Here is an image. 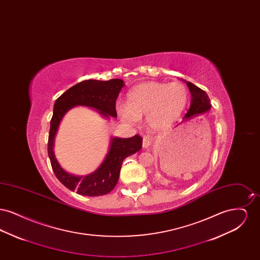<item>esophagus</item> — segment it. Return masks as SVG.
<instances>
[{"label": "esophagus", "mask_w": 260, "mask_h": 260, "mask_svg": "<svg viewBox=\"0 0 260 260\" xmlns=\"http://www.w3.org/2000/svg\"><path fill=\"white\" fill-rule=\"evenodd\" d=\"M151 145V139L148 137H143L142 139V147L144 149H148Z\"/></svg>", "instance_id": "34e87169"}]
</instances>
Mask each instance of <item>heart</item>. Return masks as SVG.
<instances>
[{
  "instance_id": "1",
  "label": "heart",
  "mask_w": 260,
  "mask_h": 260,
  "mask_svg": "<svg viewBox=\"0 0 260 260\" xmlns=\"http://www.w3.org/2000/svg\"><path fill=\"white\" fill-rule=\"evenodd\" d=\"M188 99V89L182 83L148 82L134 87L127 93L126 105H119L117 110L129 124H136L145 116L150 129L164 131L178 120Z\"/></svg>"
}]
</instances>
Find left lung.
Instances as JSON below:
<instances>
[{"label":"left lung","mask_w":260,"mask_h":260,"mask_svg":"<svg viewBox=\"0 0 260 260\" xmlns=\"http://www.w3.org/2000/svg\"><path fill=\"white\" fill-rule=\"evenodd\" d=\"M181 81L186 83L187 87H189V90L191 93V101H190V107L180 124L187 122L191 119H194L195 117H198V116L208 113L211 108L210 100L206 91H204L200 87L195 86L194 84H192L190 82H187L185 80H181Z\"/></svg>","instance_id":"8db88e82"}]
</instances>
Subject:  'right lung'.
<instances>
[{
    "instance_id": "1",
    "label": "right lung",
    "mask_w": 260,
    "mask_h": 260,
    "mask_svg": "<svg viewBox=\"0 0 260 260\" xmlns=\"http://www.w3.org/2000/svg\"><path fill=\"white\" fill-rule=\"evenodd\" d=\"M124 86L121 79L87 80L67 89L54 102L48 142L49 158L57 179L79 195L95 197L110 193L119 180L123 161L141 149L142 138L138 135L131 138L110 136L108 152L99 168L87 175H75L66 172L54 155V138L59 124L67 112L77 106L91 108L107 120L117 118L116 100Z\"/></svg>"
}]
</instances>
